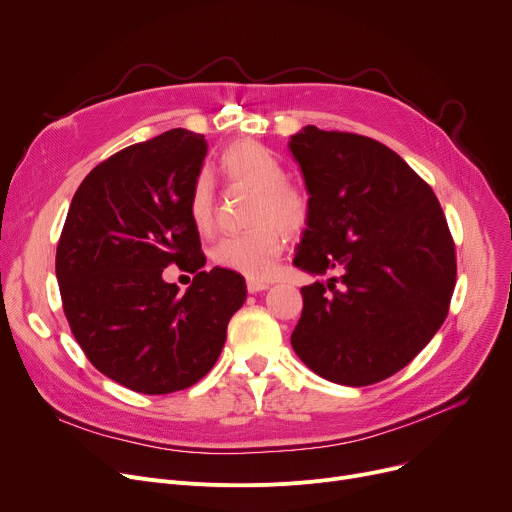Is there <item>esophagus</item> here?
I'll list each match as a JSON object with an SVG mask.
<instances>
[{
  "instance_id": "esophagus-1",
  "label": "esophagus",
  "mask_w": 512,
  "mask_h": 512,
  "mask_svg": "<svg viewBox=\"0 0 512 512\" xmlns=\"http://www.w3.org/2000/svg\"><path fill=\"white\" fill-rule=\"evenodd\" d=\"M267 288H270V282H259V280H249L247 282V290L249 292H261V290H267Z\"/></svg>"
}]
</instances>
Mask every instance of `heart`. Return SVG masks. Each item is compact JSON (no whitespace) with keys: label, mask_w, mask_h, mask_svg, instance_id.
I'll list each match as a JSON object with an SVG mask.
<instances>
[{"label":"heart","mask_w":512,"mask_h":512,"mask_svg":"<svg viewBox=\"0 0 512 512\" xmlns=\"http://www.w3.org/2000/svg\"><path fill=\"white\" fill-rule=\"evenodd\" d=\"M218 172L230 186L255 193L245 234L226 236L213 247V261L249 280H270L286 247V234H299L311 218V199L303 186L288 182L282 161L259 143H236L218 159ZM188 218L201 234L215 222L211 182L201 176L188 197Z\"/></svg>","instance_id":"obj_1"}]
</instances>
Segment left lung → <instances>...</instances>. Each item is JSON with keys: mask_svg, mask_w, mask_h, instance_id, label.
I'll use <instances>...</instances> for the list:
<instances>
[{"mask_svg": "<svg viewBox=\"0 0 512 512\" xmlns=\"http://www.w3.org/2000/svg\"><path fill=\"white\" fill-rule=\"evenodd\" d=\"M288 149L311 199L294 265L340 274L301 288L290 344L324 380L382 382L448 315L456 257L444 211L405 159L369 137L305 126Z\"/></svg>", "mask_w": 512, "mask_h": 512, "instance_id": "obj_1", "label": "left lung"}]
</instances>
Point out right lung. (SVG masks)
Returning <instances> with one entry per match:
<instances>
[{"label":"right lung","mask_w":512,"mask_h":512,"mask_svg":"<svg viewBox=\"0 0 512 512\" xmlns=\"http://www.w3.org/2000/svg\"><path fill=\"white\" fill-rule=\"evenodd\" d=\"M205 155L203 134L174 128L101 161L74 193L58 242L56 276L76 342L103 375L141 394L199 382L247 299L240 274L201 270L188 197ZM170 262L196 274L184 295L160 278Z\"/></svg>","instance_id":"obj_1"}]
</instances>
